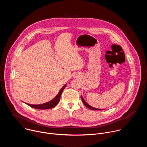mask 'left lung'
Returning a JSON list of instances; mask_svg holds the SVG:
<instances>
[{
    "label": "left lung",
    "instance_id": "left-lung-1",
    "mask_svg": "<svg viewBox=\"0 0 147 147\" xmlns=\"http://www.w3.org/2000/svg\"><path fill=\"white\" fill-rule=\"evenodd\" d=\"M81 99H82V102H83V103L88 108H89L90 109H92V110H102V109H96V108H93V107H91L90 105H89L84 100V99H83V98H82V96H81Z\"/></svg>",
    "mask_w": 147,
    "mask_h": 147
}]
</instances>
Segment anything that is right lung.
<instances>
[{
	"mask_svg": "<svg viewBox=\"0 0 147 147\" xmlns=\"http://www.w3.org/2000/svg\"><path fill=\"white\" fill-rule=\"evenodd\" d=\"M66 86V85L65 84L63 87L61 88V89L59 92L58 94L56 96V97L54 99H53L52 100H51L48 102H47V103H45L43 104H40V105H32V104H28V103H27V104L28 106H30L33 108L37 109H49L53 108L56 105H57V103H59L61 93H62L63 91L64 90Z\"/></svg>",
	"mask_w": 147,
	"mask_h": 147,
	"instance_id": "1",
	"label": "right lung"
}]
</instances>
